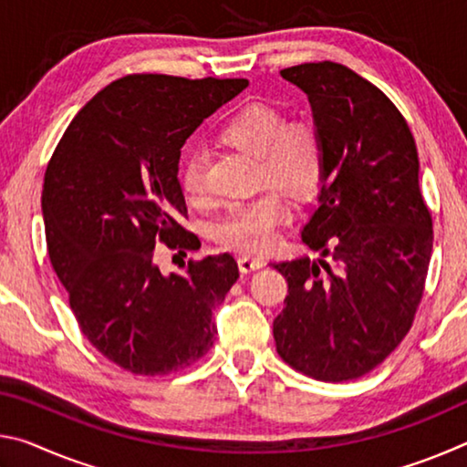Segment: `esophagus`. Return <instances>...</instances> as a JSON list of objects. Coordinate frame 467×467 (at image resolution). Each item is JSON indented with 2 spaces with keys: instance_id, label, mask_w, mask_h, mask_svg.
<instances>
[{
  "instance_id": "esophagus-1",
  "label": "esophagus",
  "mask_w": 467,
  "mask_h": 467,
  "mask_svg": "<svg viewBox=\"0 0 467 467\" xmlns=\"http://www.w3.org/2000/svg\"><path fill=\"white\" fill-rule=\"evenodd\" d=\"M264 265H265L264 257H253V255H241V257H239V270H241L243 274L262 270Z\"/></svg>"
}]
</instances>
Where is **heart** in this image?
<instances>
[{
	"instance_id": "1",
	"label": "heart",
	"mask_w": 467,
	"mask_h": 467,
	"mask_svg": "<svg viewBox=\"0 0 467 467\" xmlns=\"http://www.w3.org/2000/svg\"><path fill=\"white\" fill-rule=\"evenodd\" d=\"M216 140L228 148L257 156L259 175L296 202H309L326 181L327 152L319 130L311 123H286L278 109L262 102L244 105L223 121ZM181 192L192 203L205 200L202 156L185 158L179 172ZM288 220V205L278 192H265L228 208L216 224V239L243 253H262L275 241Z\"/></svg>"
}]
</instances>
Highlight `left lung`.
<instances>
[{"label": "left lung", "mask_w": 467, "mask_h": 467, "mask_svg": "<svg viewBox=\"0 0 467 467\" xmlns=\"http://www.w3.org/2000/svg\"><path fill=\"white\" fill-rule=\"evenodd\" d=\"M280 76L311 102L327 172L300 231L321 257L272 264L288 282L275 350L317 381H350L398 348L424 292L432 218L416 141L398 107L346 66L303 63Z\"/></svg>", "instance_id": "left-lung-1"}]
</instances>
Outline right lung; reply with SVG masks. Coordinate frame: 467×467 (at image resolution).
I'll use <instances>...</instances> for the list:
<instances>
[{
    "mask_svg": "<svg viewBox=\"0 0 467 467\" xmlns=\"http://www.w3.org/2000/svg\"><path fill=\"white\" fill-rule=\"evenodd\" d=\"M247 80L133 74L110 82L63 133L45 171L49 259L88 342L133 375H169L208 354L212 311L239 278L234 257L162 274L154 247L192 249L179 158L205 117Z\"/></svg>",
    "mask_w": 467,
    "mask_h": 467,
    "instance_id": "1",
    "label": "right lung"
}]
</instances>
